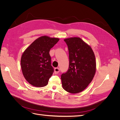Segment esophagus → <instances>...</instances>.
<instances>
[{
	"label": "esophagus",
	"instance_id": "esophagus-1",
	"mask_svg": "<svg viewBox=\"0 0 120 120\" xmlns=\"http://www.w3.org/2000/svg\"><path fill=\"white\" fill-rule=\"evenodd\" d=\"M60 71V68H54V73L56 74H57Z\"/></svg>",
	"mask_w": 120,
	"mask_h": 120
}]
</instances>
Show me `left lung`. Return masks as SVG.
<instances>
[{"mask_svg":"<svg viewBox=\"0 0 120 120\" xmlns=\"http://www.w3.org/2000/svg\"><path fill=\"white\" fill-rule=\"evenodd\" d=\"M68 45L69 66L61 75L63 89L71 94L84 90L92 82L96 71L95 54L92 48L79 38L64 39Z\"/></svg>","mask_w":120,"mask_h":120,"instance_id":"obj_1","label":"left lung"}]
</instances>
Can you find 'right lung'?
<instances>
[{"mask_svg": "<svg viewBox=\"0 0 120 120\" xmlns=\"http://www.w3.org/2000/svg\"><path fill=\"white\" fill-rule=\"evenodd\" d=\"M59 38L42 36L25 49L21 58V67L25 79L30 85L43 87L48 85L54 69L49 51Z\"/></svg>", "mask_w": 120, "mask_h": 120, "instance_id": "add662e5", "label": "right lung"}]
</instances>
